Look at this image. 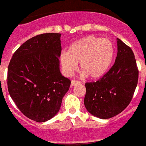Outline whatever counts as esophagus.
Listing matches in <instances>:
<instances>
[{
    "mask_svg": "<svg viewBox=\"0 0 146 146\" xmlns=\"http://www.w3.org/2000/svg\"><path fill=\"white\" fill-rule=\"evenodd\" d=\"M79 83H80V82L79 80H72L71 81V86H75Z\"/></svg>",
    "mask_w": 146,
    "mask_h": 146,
    "instance_id": "esophagus-1",
    "label": "esophagus"
}]
</instances>
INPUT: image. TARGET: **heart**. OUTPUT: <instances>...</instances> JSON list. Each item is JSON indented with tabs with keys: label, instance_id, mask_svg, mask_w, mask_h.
<instances>
[{
	"label": "heart",
	"instance_id": "heart-1",
	"mask_svg": "<svg viewBox=\"0 0 146 146\" xmlns=\"http://www.w3.org/2000/svg\"><path fill=\"white\" fill-rule=\"evenodd\" d=\"M113 55L114 46L109 39L89 36L73 42L68 52L61 53L60 62L67 75H71L76 69L77 63L81 62L82 73L88 78L97 79L109 69Z\"/></svg>",
	"mask_w": 146,
	"mask_h": 146
}]
</instances>
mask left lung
<instances>
[{
    "label": "left lung",
    "mask_w": 146,
    "mask_h": 146,
    "mask_svg": "<svg viewBox=\"0 0 146 146\" xmlns=\"http://www.w3.org/2000/svg\"><path fill=\"white\" fill-rule=\"evenodd\" d=\"M117 40L118 52L114 64L97 82L85 83V108L102 119L114 117L125 110L138 83L139 70L133 52Z\"/></svg>",
    "instance_id": "8db88e82"
}]
</instances>
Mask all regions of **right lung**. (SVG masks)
<instances>
[{
    "instance_id": "1",
    "label": "right lung",
    "mask_w": 146,
    "mask_h": 146,
    "mask_svg": "<svg viewBox=\"0 0 146 146\" xmlns=\"http://www.w3.org/2000/svg\"><path fill=\"white\" fill-rule=\"evenodd\" d=\"M60 36L46 33L29 39L14 52L8 66L9 95L26 117L37 122L58 113L70 86L59 70Z\"/></svg>"
}]
</instances>
